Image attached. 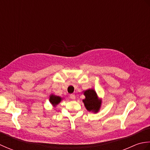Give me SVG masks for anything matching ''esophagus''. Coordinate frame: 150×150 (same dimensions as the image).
<instances>
[{
    "label": "esophagus",
    "instance_id": "esophagus-1",
    "mask_svg": "<svg viewBox=\"0 0 150 150\" xmlns=\"http://www.w3.org/2000/svg\"><path fill=\"white\" fill-rule=\"evenodd\" d=\"M69 98L72 100H75V95L74 94H71L69 95Z\"/></svg>",
    "mask_w": 150,
    "mask_h": 150
}]
</instances>
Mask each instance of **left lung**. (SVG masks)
I'll list each match as a JSON object with an SVG mask.
<instances>
[{
	"label": "left lung",
	"mask_w": 150,
	"mask_h": 150,
	"mask_svg": "<svg viewBox=\"0 0 150 150\" xmlns=\"http://www.w3.org/2000/svg\"><path fill=\"white\" fill-rule=\"evenodd\" d=\"M85 98L83 103L86 110L89 111L97 113L101 106V100L98 98L97 93L93 89H89L84 91Z\"/></svg>",
	"instance_id": "left-lung-1"
}]
</instances>
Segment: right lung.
Here are the masks:
<instances>
[{"instance_id": "1", "label": "right lung", "mask_w": 150, "mask_h": 150, "mask_svg": "<svg viewBox=\"0 0 150 150\" xmlns=\"http://www.w3.org/2000/svg\"><path fill=\"white\" fill-rule=\"evenodd\" d=\"M62 100V98L60 97L56 96V95H54L53 94L51 95L50 97V102L54 106H55L56 105L59 104Z\"/></svg>"}]
</instances>
